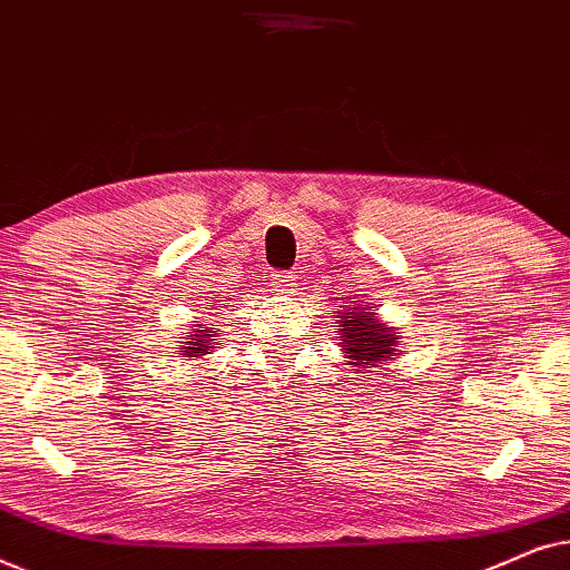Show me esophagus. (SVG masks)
Wrapping results in <instances>:
<instances>
[{
    "label": "esophagus",
    "mask_w": 570,
    "mask_h": 570,
    "mask_svg": "<svg viewBox=\"0 0 570 570\" xmlns=\"http://www.w3.org/2000/svg\"><path fill=\"white\" fill-rule=\"evenodd\" d=\"M295 283H298V275H295V272H272V285H275L279 293H291Z\"/></svg>",
    "instance_id": "esophagus-1"
}]
</instances>
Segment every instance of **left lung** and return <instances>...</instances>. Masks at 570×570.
<instances>
[{"label":"left lung","instance_id":"obj_1","mask_svg":"<svg viewBox=\"0 0 570 570\" xmlns=\"http://www.w3.org/2000/svg\"><path fill=\"white\" fill-rule=\"evenodd\" d=\"M334 324H340L342 353L347 365L355 368H376L389 357L400 353L402 334L384 322H379L376 306H337Z\"/></svg>","mask_w":570,"mask_h":570}]
</instances>
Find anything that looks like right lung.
Listing matches in <instances>:
<instances>
[{"mask_svg": "<svg viewBox=\"0 0 570 570\" xmlns=\"http://www.w3.org/2000/svg\"><path fill=\"white\" fill-rule=\"evenodd\" d=\"M197 330L186 332V342L184 345H178V353L181 357H189V361H197V357H205L215 350V324H194Z\"/></svg>", "mask_w": 570, "mask_h": 570, "instance_id": "1", "label": "right lung"}]
</instances>
